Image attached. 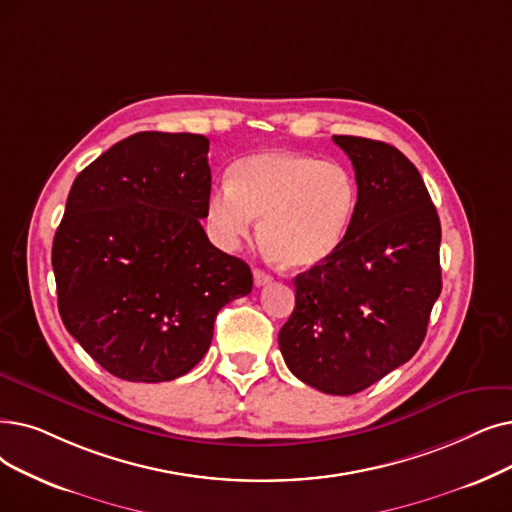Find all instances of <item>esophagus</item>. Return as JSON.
Wrapping results in <instances>:
<instances>
[{
  "mask_svg": "<svg viewBox=\"0 0 512 512\" xmlns=\"http://www.w3.org/2000/svg\"><path fill=\"white\" fill-rule=\"evenodd\" d=\"M253 280H255V286H263V284L272 282V276L265 272V270H261V268H255L253 270Z\"/></svg>",
  "mask_w": 512,
  "mask_h": 512,
  "instance_id": "esophagus-1",
  "label": "esophagus"
}]
</instances>
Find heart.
<instances>
[{
	"mask_svg": "<svg viewBox=\"0 0 512 512\" xmlns=\"http://www.w3.org/2000/svg\"><path fill=\"white\" fill-rule=\"evenodd\" d=\"M355 209L358 182L341 163L265 150L232 165L230 186L209 196L207 219L221 244H234L261 217L263 249L280 268L305 272L343 247Z\"/></svg>",
	"mask_w": 512,
	"mask_h": 512,
	"instance_id": "heart-1",
	"label": "heart"
}]
</instances>
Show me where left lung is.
I'll return each mask as SVG.
<instances>
[{
    "label": "left lung",
    "instance_id": "1",
    "mask_svg": "<svg viewBox=\"0 0 512 512\" xmlns=\"http://www.w3.org/2000/svg\"><path fill=\"white\" fill-rule=\"evenodd\" d=\"M332 140L351 159L358 209L343 247L295 278L278 345L299 381L353 395L406 364L425 339L441 293V226L418 169L397 148Z\"/></svg>",
    "mask_w": 512,
    "mask_h": 512
}]
</instances>
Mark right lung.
Masks as SVG:
<instances>
[{
  "label": "right lung",
  "mask_w": 512,
  "mask_h": 512,
  "mask_svg": "<svg viewBox=\"0 0 512 512\" xmlns=\"http://www.w3.org/2000/svg\"><path fill=\"white\" fill-rule=\"evenodd\" d=\"M209 140L140 131L87 165L52 244L66 330L110 374L163 383L207 353L219 309L253 288L209 242Z\"/></svg>",
  "instance_id": "add662e5"
}]
</instances>
